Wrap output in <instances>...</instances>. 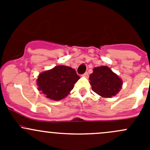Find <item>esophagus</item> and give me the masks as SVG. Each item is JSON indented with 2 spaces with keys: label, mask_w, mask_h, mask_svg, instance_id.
Returning a JSON list of instances; mask_svg holds the SVG:
<instances>
[{
  "label": "esophagus",
  "mask_w": 150,
  "mask_h": 150,
  "mask_svg": "<svg viewBox=\"0 0 150 150\" xmlns=\"http://www.w3.org/2000/svg\"><path fill=\"white\" fill-rule=\"evenodd\" d=\"M83 77H88V72H85V73L83 74Z\"/></svg>",
  "instance_id": "obj_1"
}]
</instances>
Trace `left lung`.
I'll return each mask as SVG.
<instances>
[{
    "mask_svg": "<svg viewBox=\"0 0 150 150\" xmlns=\"http://www.w3.org/2000/svg\"><path fill=\"white\" fill-rule=\"evenodd\" d=\"M89 79L92 90L103 97L115 96L122 87V80L106 66L98 67L93 69Z\"/></svg>",
    "mask_w": 150,
    "mask_h": 150,
    "instance_id": "1",
    "label": "left lung"
}]
</instances>
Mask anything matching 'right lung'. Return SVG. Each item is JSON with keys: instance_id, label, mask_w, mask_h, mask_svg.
<instances>
[{"instance_id": "obj_1", "label": "right lung", "mask_w": 150, "mask_h": 150, "mask_svg": "<svg viewBox=\"0 0 150 150\" xmlns=\"http://www.w3.org/2000/svg\"><path fill=\"white\" fill-rule=\"evenodd\" d=\"M80 77L75 69L67 66H56L39 75L37 85L39 91L47 98L58 101L64 99Z\"/></svg>"}]
</instances>
